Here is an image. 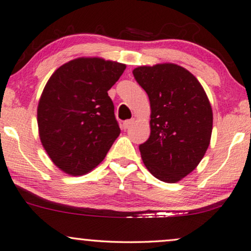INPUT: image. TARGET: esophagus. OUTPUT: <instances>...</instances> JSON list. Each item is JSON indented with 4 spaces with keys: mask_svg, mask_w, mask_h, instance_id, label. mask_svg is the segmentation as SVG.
Segmentation results:
<instances>
[{
    "mask_svg": "<svg viewBox=\"0 0 251 251\" xmlns=\"http://www.w3.org/2000/svg\"><path fill=\"white\" fill-rule=\"evenodd\" d=\"M132 123H133V119H130V120H126L125 122H123V125H122V128L123 129H128L129 128V126H131V125H132Z\"/></svg>",
    "mask_w": 251,
    "mask_h": 251,
    "instance_id": "1",
    "label": "esophagus"
}]
</instances>
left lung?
<instances>
[{
	"mask_svg": "<svg viewBox=\"0 0 251 251\" xmlns=\"http://www.w3.org/2000/svg\"><path fill=\"white\" fill-rule=\"evenodd\" d=\"M132 73L151 106L150 137L139 146L143 163L161 181H179L196 169L210 143V102L195 75L176 64L139 67Z\"/></svg>",
	"mask_w": 251,
	"mask_h": 251,
	"instance_id": "obj_1",
	"label": "left lung"
}]
</instances>
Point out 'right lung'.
Listing matches in <instances>:
<instances>
[{
  "instance_id": "add662e5",
  "label": "right lung",
  "mask_w": 251,
  "mask_h": 251,
  "mask_svg": "<svg viewBox=\"0 0 251 251\" xmlns=\"http://www.w3.org/2000/svg\"><path fill=\"white\" fill-rule=\"evenodd\" d=\"M126 65L80 57L53 73L41 96V142L53 163L71 176L91 171L120 134L108 91Z\"/></svg>"
}]
</instances>
